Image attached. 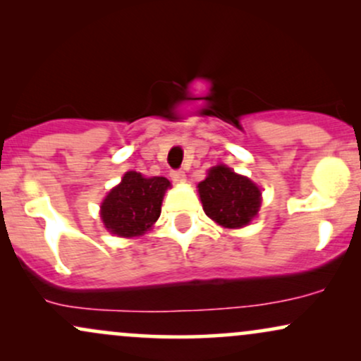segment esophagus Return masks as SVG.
Listing matches in <instances>:
<instances>
[{"label":"esophagus","instance_id":"obj_1","mask_svg":"<svg viewBox=\"0 0 361 361\" xmlns=\"http://www.w3.org/2000/svg\"><path fill=\"white\" fill-rule=\"evenodd\" d=\"M185 171H181V169H175V171H171V180L175 181V183H183L185 181Z\"/></svg>","mask_w":361,"mask_h":361}]
</instances>
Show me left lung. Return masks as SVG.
Wrapping results in <instances>:
<instances>
[{"label":"left lung","instance_id":"8db88e82","mask_svg":"<svg viewBox=\"0 0 361 361\" xmlns=\"http://www.w3.org/2000/svg\"><path fill=\"white\" fill-rule=\"evenodd\" d=\"M198 193L205 214L229 229L250 224L261 205L258 186L227 166L210 169L209 176L198 183Z\"/></svg>","mask_w":361,"mask_h":361}]
</instances>
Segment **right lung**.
I'll list each match as a JSON object with an SVG mask.
<instances>
[{
    "label": "right lung",
    "mask_w": 361,
    "mask_h": 361,
    "mask_svg": "<svg viewBox=\"0 0 361 361\" xmlns=\"http://www.w3.org/2000/svg\"><path fill=\"white\" fill-rule=\"evenodd\" d=\"M169 181L163 176L144 178L137 171L123 175L122 183L106 195L102 204V219L110 233L122 238L144 234L161 214Z\"/></svg>",
    "instance_id": "obj_1"
}]
</instances>
